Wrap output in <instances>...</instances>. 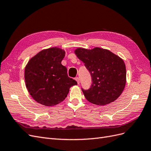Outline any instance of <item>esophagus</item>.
I'll use <instances>...</instances> for the list:
<instances>
[{"label": "esophagus", "instance_id": "obj_1", "mask_svg": "<svg viewBox=\"0 0 151 151\" xmlns=\"http://www.w3.org/2000/svg\"><path fill=\"white\" fill-rule=\"evenodd\" d=\"M75 80L77 81V84H79V83H80V80H79V77H76V78H75Z\"/></svg>", "mask_w": 151, "mask_h": 151}]
</instances>
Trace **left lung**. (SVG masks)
<instances>
[{
	"label": "left lung",
	"instance_id": "8db88e82",
	"mask_svg": "<svg viewBox=\"0 0 151 151\" xmlns=\"http://www.w3.org/2000/svg\"><path fill=\"white\" fill-rule=\"evenodd\" d=\"M75 53L92 77L90 88L81 89L86 99L100 106L115 101L126 84V67L122 59L109 50L98 47L77 48Z\"/></svg>",
	"mask_w": 151,
	"mask_h": 151
}]
</instances>
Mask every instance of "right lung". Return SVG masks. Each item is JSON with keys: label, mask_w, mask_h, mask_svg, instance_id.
Here are the masks:
<instances>
[{"label": "right lung", "mask_w": 151, "mask_h": 151, "mask_svg": "<svg viewBox=\"0 0 151 151\" xmlns=\"http://www.w3.org/2000/svg\"><path fill=\"white\" fill-rule=\"evenodd\" d=\"M65 52L59 48L45 49L31 58L25 67L26 88L36 102L52 106L65 99L77 82L68 76L62 65Z\"/></svg>", "instance_id": "1"}]
</instances>
